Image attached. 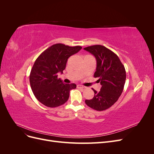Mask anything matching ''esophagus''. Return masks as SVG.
I'll list each match as a JSON object with an SVG mask.
<instances>
[{"mask_svg": "<svg viewBox=\"0 0 154 154\" xmlns=\"http://www.w3.org/2000/svg\"><path fill=\"white\" fill-rule=\"evenodd\" d=\"M77 87L78 88H86V87L82 85H77Z\"/></svg>", "mask_w": 154, "mask_h": 154, "instance_id": "esophagus-1", "label": "esophagus"}]
</instances>
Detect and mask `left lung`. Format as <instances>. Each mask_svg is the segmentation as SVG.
Returning <instances> with one entry per match:
<instances>
[{"mask_svg":"<svg viewBox=\"0 0 154 154\" xmlns=\"http://www.w3.org/2000/svg\"><path fill=\"white\" fill-rule=\"evenodd\" d=\"M84 49L96 59L94 77L99 78L97 82L101 85L99 92L92 89L94 96L91 100H86L85 103L97 111L108 109L118 101L123 92L126 80L125 67L118 55L103 45H94Z\"/></svg>","mask_w":154,"mask_h":154,"instance_id":"left-lung-1","label":"left lung"}]
</instances>
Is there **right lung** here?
<instances>
[{
  "instance_id": "right-lung-1",
  "label": "right lung",
  "mask_w": 154,
  "mask_h": 154,
  "mask_svg": "<svg viewBox=\"0 0 154 154\" xmlns=\"http://www.w3.org/2000/svg\"><path fill=\"white\" fill-rule=\"evenodd\" d=\"M82 48L56 44L36 58L30 72L29 82L32 92L41 103L53 108L68 100L70 91L76 88V85L63 83L58 78V73H63L68 58Z\"/></svg>"
}]
</instances>
